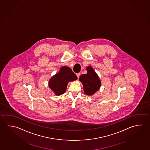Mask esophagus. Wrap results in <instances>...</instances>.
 I'll list each match as a JSON object with an SVG mask.
<instances>
[{"mask_svg": "<svg viewBox=\"0 0 150 150\" xmlns=\"http://www.w3.org/2000/svg\"><path fill=\"white\" fill-rule=\"evenodd\" d=\"M80 75H81L80 73H77V74H76V76H77L78 79H79V76H80Z\"/></svg>", "mask_w": 150, "mask_h": 150, "instance_id": "esophagus-1", "label": "esophagus"}]
</instances>
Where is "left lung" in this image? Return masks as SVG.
<instances>
[{"mask_svg":"<svg viewBox=\"0 0 150 150\" xmlns=\"http://www.w3.org/2000/svg\"><path fill=\"white\" fill-rule=\"evenodd\" d=\"M86 70L87 73L82 74L79 79L83 85L84 93L91 96L100 89L101 81L92 67H87Z\"/></svg>","mask_w":150,"mask_h":150,"instance_id":"1","label":"left lung"}]
</instances>
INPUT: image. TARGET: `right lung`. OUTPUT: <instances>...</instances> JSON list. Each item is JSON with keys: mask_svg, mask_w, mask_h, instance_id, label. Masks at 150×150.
Returning a JSON list of instances; mask_svg holds the SVG:
<instances>
[{"mask_svg": "<svg viewBox=\"0 0 150 150\" xmlns=\"http://www.w3.org/2000/svg\"><path fill=\"white\" fill-rule=\"evenodd\" d=\"M77 79V76L71 69L63 66L58 73L50 79L48 85L55 94L59 96L65 92L69 81H74Z\"/></svg>", "mask_w": 150, "mask_h": 150, "instance_id": "obj_1", "label": "right lung"}]
</instances>
